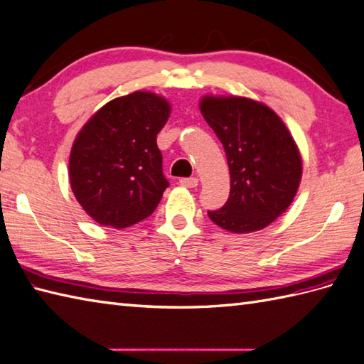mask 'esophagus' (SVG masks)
<instances>
[{
  "label": "esophagus",
  "mask_w": 364,
  "mask_h": 364,
  "mask_svg": "<svg viewBox=\"0 0 364 364\" xmlns=\"http://www.w3.org/2000/svg\"><path fill=\"white\" fill-rule=\"evenodd\" d=\"M180 184L184 186V188H197L198 180L197 178H181Z\"/></svg>",
  "instance_id": "1"
}]
</instances>
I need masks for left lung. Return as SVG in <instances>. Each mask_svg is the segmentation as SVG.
Masks as SVG:
<instances>
[{"instance_id": "left-lung-1", "label": "left lung", "mask_w": 364, "mask_h": 364, "mask_svg": "<svg viewBox=\"0 0 364 364\" xmlns=\"http://www.w3.org/2000/svg\"><path fill=\"white\" fill-rule=\"evenodd\" d=\"M200 112L225 147L230 198L210 220L234 234L264 230L284 214L299 189L302 159L272 108L242 96H203Z\"/></svg>"}]
</instances>
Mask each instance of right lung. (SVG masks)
<instances>
[{"label":"right lung","instance_id":"right-lung-1","mask_svg":"<svg viewBox=\"0 0 364 364\" xmlns=\"http://www.w3.org/2000/svg\"><path fill=\"white\" fill-rule=\"evenodd\" d=\"M171 104L150 91L109 100L75 136L70 184L75 200L99 225L116 230L147 218L168 186L156 134Z\"/></svg>","mask_w":364,"mask_h":364}]
</instances>
